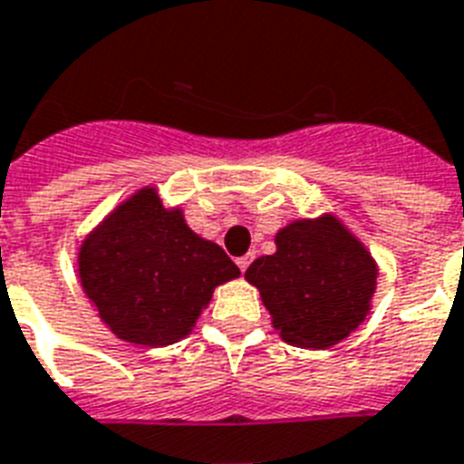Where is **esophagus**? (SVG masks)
<instances>
[{
	"label": "esophagus",
	"mask_w": 464,
	"mask_h": 464,
	"mask_svg": "<svg viewBox=\"0 0 464 464\" xmlns=\"http://www.w3.org/2000/svg\"><path fill=\"white\" fill-rule=\"evenodd\" d=\"M250 262H253V255H243V257H238L240 272H246V269L250 267Z\"/></svg>",
	"instance_id": "obj_1"
}]
</instances>
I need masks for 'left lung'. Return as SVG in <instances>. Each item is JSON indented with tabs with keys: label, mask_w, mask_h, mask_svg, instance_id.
<instances>
[{
	"label": "left lung",
	"mask_w": 464,
	"mask_h": 464,
	"mask_svg": "<svg viewBox=\"0 0 464 464\" xmlns=\"http://www.w3.org/2000/svg\"><path fill=\"white\" fill-rule=\"evenodd\" d=\"M275 243L276 253L257 257L246 272L272 324L286 344H339L371 310L378 276L371 253L332 214L294 221Z\"/></svg>",
	"instance_id": "8db88e82"
}]
</instances>
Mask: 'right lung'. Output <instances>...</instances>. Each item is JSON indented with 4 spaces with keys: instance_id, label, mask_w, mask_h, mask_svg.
<instances>
[{
    "instance_id": "1",
    "label": "right lung",
    "mask_w": 464,
    "mask_h": 464,
    "mask_svg": "<svg viewBox=\"0 0 464 464\" xmlns=\"http://www.w3.org/2000/svg\"><path fill=\"white\" fill-rule=\"evenodd\" d=\"M240 269L154 188L134 192L79 247L83 294L112 334L141 346L188 337L218 284Z\"/></svg>"
}]
</instances>
